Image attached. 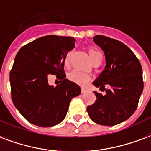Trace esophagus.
<instances>
[{
    "label": "esophagus",
    "mask_w": 151,
    "mask_h": 151,
    "mask_svg": "<svg viewBox=\"0 0 151 151\" xmlns=\"http://www.w3.org/2000/svg\"><path fill=\"white\" fill-rule=\"evenodd\" d=\"M86 91L87 90L86 89V88H84V87H82V88H81V93H86Z\"/></svg>",
    "instance_id": "34e87169"
}]
</instances>
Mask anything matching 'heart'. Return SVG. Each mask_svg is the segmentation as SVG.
I'll return each mask as SVG.
<instances>
[{
    "mask_svg": "<svg viewBox=\"0 0 151 151\" xmlns=\"http://www.w3.org/2000/svg\"><path fill=\"white\" fill-rule=\"evenodd\" d=\"M70 55H71V52H69V53H66V55L65 57L64 65L65 66L69 65ZM89 55H90L92 61H94L97 59L101 58H102V54H101V51L98 50V49H95V48H90V50H89ZM68 78L71 81L81 85L86 84L90 78V75L88 73L84 72H81V71H78V70H73V71L69 73Z\"/></svg>",
    "mask_w": 151,
    "mask_h": 151,
    "instance_id": "heart-1",
    "label": "heart"
}]
</instances>
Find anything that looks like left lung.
Wrapping results in <instances>:
<instances>
[{
  "instance_id": "left-lung-1",
  "label": "left lung",
  "mask_w": 151,
  "mask_h": 151,
  "mask_svg": "<svg viewBox=\"0 0 151 151\" xmlns=\"http://www.w3.org/2000/svg\"><path fill=\"white\" fill-rule=\"evenodd\" d=\"M93 41L103 50L106 66L93 84L103 90L106 84L111 88L105 95L94 91L97 99L87 112L95 123L111 127L127 120L137 109L143 90L142 70L134 53L121 41L101 35Z\"/></svg>"
}]
</instances>
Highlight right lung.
<instances>
[{
    "label": "right lung",
    "mask_w": 151,
    "mask_h": 151,
    "mask_svg": "<svg viewBox=\"0 0 151 151\" xmlns=\"http://www.w3.org/2000/svg\"><path fill=\"white\" fill-rule=\"evenodd\" d=\"M70 37L48 35L31 41L17 53L9 80L14 106L30 123L53 127L64 120L73 98L81 93L75 82L65 78L64 58L75 47ZM49 74L60 76L62 83H47Z\"/></svg>",
    "instance_id": "1"
}]
</instances>
